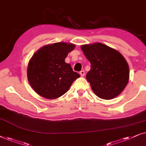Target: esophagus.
Segmentation results:
<instances>
[{
  "label": "esophagus",
  "mask_w": 146,
  "mask_h": 146,
  "mask_svg": "<svg viewBox=\"0 0 146 146\" xmlns=\"http://www.w3.org/2000/svg\"><path fill=\"white\" fill-rule=\"evenodd\" d=\"M80 75L81 77H83L85 75V71H80Z\"/></svg>",
  "instance_id": "34e87169"
}]
</instances>
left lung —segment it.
<instances>
[{"label": "left lung", "mask_w": 146, "mask_h": 146, "mask_svg": "<svg viewBox=\"0 0 146 146\" xmlns=\"http://www.w3.org/2000/svg\"><path fill=\"white\" fill-rule=\"evenodd\" d=\"M81 49L91 63L86 78L93 92L104 100L119 96L129 80L125 58L117 50L100 42L82 45Z\"/></svg>", "instance_id": "8db88e82"}]
</instances>
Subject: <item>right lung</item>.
<instances>
[{
	"label": "right lung",
	"instance_id": "obj_1",
	"mask_svg": "<svg viewBox=\"0 0 146 146\" xmlns=\"http://www.w3.org/2000/svg\"><path fill=\"white\" fill-rule=\"evenodd\" d=\"M75 46L71 43L56 42L44 46L33 56L29 63L27 77L39 96L50 100L59 98L80 77L65 61Z\"/></svg>",
	"mask_w": 146,
	"mask_h": 146
}]
</instances>
